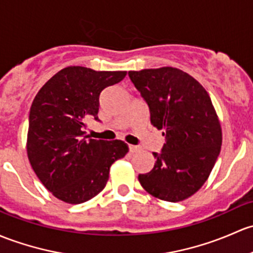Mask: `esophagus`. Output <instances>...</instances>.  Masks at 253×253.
Wrapping results in <instances>:
<instances>
[{
    "instance_id": "obj_1",
    "label": "esophagus",
    "mask_w": 253,
    "mask_h": 253,
    "mask_svg": "<svg viewBox=\"0 0 253 253\" xmlns=\"http://www.w3.org/2000/svg\"><path fill=\"white\" fill-rule=\"evenodd\" d=\"M128 149H129V151H131V153H137V151L139 150V148L135 147V145H128Z\"/></svg>"
}]
</instances>
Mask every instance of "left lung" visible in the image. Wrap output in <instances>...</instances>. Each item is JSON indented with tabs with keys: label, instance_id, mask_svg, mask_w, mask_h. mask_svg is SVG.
Listing matches in <instances>:
<instances>
[{
	"label": "left lung",
	"instance_id": "1",
	"mask_svg": "<svg viewBox=\"0 0 253 253\" xmlns=\"http://www.w3.org/2000/svg\"><path fill=\"white\" fill-rule=\"evenodd\" d=\"M147 103L150 124L164 129L165 144L153 153L155 165L138 175L149 194L178 203L195 194L209 178L222 145V131L206 89L184 71L165 66L128 71Z\"/></svg>",
	"mask_w": 253,
	"mask_h": 253
}]
</instances>
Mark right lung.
<instances>
[{
    "label": "right lung",
    "instance_id": "add662e5",
    "mask_svg": "<svg viewBox=\"0 0 253 253\" xmlns=\"http://www.w3.org/2000/svg\"><path fill=\"white\" fill-rule=\"evenodd\" d=\"M126 74L69 66L49 79L34 99L29 114V161L42 184L64 203L82 204L98 195L111 165L128 151L122 140L84 137L87 120L99 121L100 93Z\"/></svg>",
    "mask_w": 253,
    "mask_h": 253
}]
</instances>
